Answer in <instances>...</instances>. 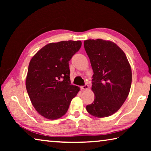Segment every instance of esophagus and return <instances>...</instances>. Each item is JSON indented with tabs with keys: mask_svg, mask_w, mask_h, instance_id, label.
Instances as JSON below:
<instances>
[{
	"mask_svg": "<svg viewBox=\"0 0 151 151\" xmlns=\"http://www.w3.org/2000/svg\"><path fill=\"white\" fill-rule=\"evenodd\" d=\"M88 88V86L87 85H85L84 86H81V90H86Z\"/></svg>",
	"mask_w": 151,
	"mask_h": 151,
	"instance_id": "34e87169",
	"label": "esophagus"
}]
</instances>
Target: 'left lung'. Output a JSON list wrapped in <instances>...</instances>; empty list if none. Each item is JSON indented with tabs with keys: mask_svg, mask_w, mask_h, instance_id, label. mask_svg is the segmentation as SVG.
<instances>
[{
	"mask_svg": "<svg viewBox=\"0 0 151 151\" xmlns=\"http://www.w3.org/2000/svg\"><path fill=\"white\" fill-rule=\"evenodd\" d=\"M93 70V103L86 106L88 113L102 118L112 115L124 103L132 83V71L124 52L115 43L102 39L84 41Z\"/></svg>",
	"mask_w": 151,
	"mask_h": 151,
	"instance_id": "obj_1",
	"label": "left lung"
}]
</instances>
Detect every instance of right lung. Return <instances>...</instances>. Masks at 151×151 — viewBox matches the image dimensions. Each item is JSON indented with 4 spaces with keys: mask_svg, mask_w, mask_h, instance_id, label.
<instances>
[{
    "mask_svg": "<svg viewBox=\"0 0 151 151\" xmlns=\"http://www.w3.org/2000/svg\"><path fill=\"white\" fill-rule=\"evenodd\" d=\"M81 45L80 40L50 43L30 61L27 91L36 111L46 119L55 120L65 115L80 90L71 85L68 62Z\"/></svg>",
    "mask_w": 151,
    "mask_h": 151,
    "instance_id": "right-lung-1",
    "label": "right lung"
}]
</instances>
